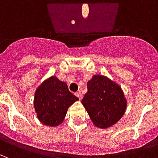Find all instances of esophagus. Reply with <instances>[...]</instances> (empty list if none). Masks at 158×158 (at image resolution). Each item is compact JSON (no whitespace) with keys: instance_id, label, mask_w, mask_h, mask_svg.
Instances as JSON below:
<instances>
[{"instance_id":"obj_1","label":"esophagus","mask_w":158,"mask_h":158,"mask_svg":"<svg viewBox=\"0 0 158 158\" xmlns=\"http://www.w3.org/2000/svg\"><path fill=\"white\" fill-rule=\"evenodd\" d=\"M75 95H76V96H77V97H79V100H82L83 95H82V94H81V92H77L75 94Z\"/></svg>"}]
</instances>
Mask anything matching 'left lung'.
I'll use <instances>...</instances> for the list:
<instances>
[{
  "label": "left lung",
  "instance_id": "8db88e82",
  "mask_svg": "<svg viewBox=\"0 0 158 158\" xmlns=\"http://www.w3.org/2000/svg\"><path fill=\"white\" fill-rule=\"evenodd\" d=\"M87 89L81 102L96 127H111L123 116L127 104L118 85L105 76L94 75Z\"/></svg>",
  "mask_w": 158,
  "mask_h": 158
}]
</instances>
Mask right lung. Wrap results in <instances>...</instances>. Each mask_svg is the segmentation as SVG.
<instances>
[{
  "label": "right lung",
  "mask_w": 158,
  "mask_h": 158,
  "mask_svg": "<svg viewBox=\"0 0 158 158\" xmlns=\"http://www.w3.org/2000/svg\"><path fill=\"white\" fill-rule=\"evenodd\" d=\"M78 100L69 91L66 83L52 76L36 89L34 104L37 118L45 125H59L65 118L68 108Z\"/></svg>",
  "instance_id": "1"
}]
</instances>
